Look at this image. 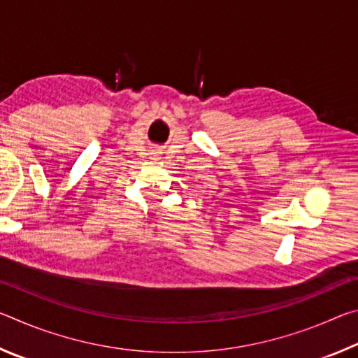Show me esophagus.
<instances>
[{
  "label": "esophagus",
  "instance_id": "1",
  "mask_svg": "<svg viewBox=\"0 0 358 358\" xmlns=\"http://www.w3.org/2000/svg\"><path fill=\"white\" fill-rule=\"evenodd\" d=\"M156 153H157V151H156Z\"/></svg>",
  "mask_w": 358,
  "mask_h": 358
}]
</instances>
